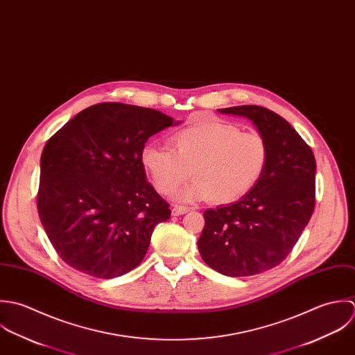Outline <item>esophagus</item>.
I'll use <instances>...</instances> for the list:
<instances>
[{"mask_svg":"<svg viewBox=\"0 0 355 355\" xmlns=\"http://www.w3.org/2000/svg\"><path fill=\"white\" fill-rule=\"evenodd\" d=\"M188 211H189V209H188L187 206H178V205H175V206L171 209V214H173L174 216L182 215V214L188 213Z\"/></svg>","mask_w":355,"mask_h":355,"instance_id":"esophagus-1","label":"esophagus"}]
</instances>
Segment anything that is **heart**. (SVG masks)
<instances>
[{
    "instance_id": "1",
    "label": "heart",
    "mask_w": 355,
    "mask_h": 355,
    "mask_svg": "<svg viewBox=\"0 0 355 355\" xmlns=\"http://www.w3.org/2000/svg\"><path fill=\"white\" fill-rule=\"evenodd\" d=\"M171 148L146 144L141 166L155 189L171 195L191 175L195 182L178 193L181 200L210 199L227 205L247 195L262 177L269 149L258 132L206 119L171 136Z\"/></svg>"
}]
</instances>
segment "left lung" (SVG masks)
Here are the masks:
<instances>
[{
  "label": "left lung",
  "instance_id": "left-lung-1",
  "mask_svg": "<svg viewBox=\"0 0 355 355\" xmlns=\"http://www.w3.org/2000/svg\"><path fill=\"white\" fill-rule=\"evenodd\" d=\"M218 111L251 119L266 140L269 157L262 177L245 196L205 211L198 247L218 273L255 276L280 265L309 223L315 203V159L297 132L265 107Z\"/></svg>",
  "mask_w": 355,
  "mask_h": 355
}]
</instances>
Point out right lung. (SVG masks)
<instances>
[{"mask_svg":"<svg viewBox=\"0 0 355 355\" xmlns=\"http://www.w3.org/2000/svg\"><path fill=\"white\" fill-rule=\"evenodd\" d=\"M174 119L157 110L100 103L45 144L37 207L58 255L72 269L114 279L137 268L168 203L146 181L145 142Z\"/></svg>","mask_w":355,"mask_h":355,"instance_id":"obj_1","label":"right lung"}]
</instances>
